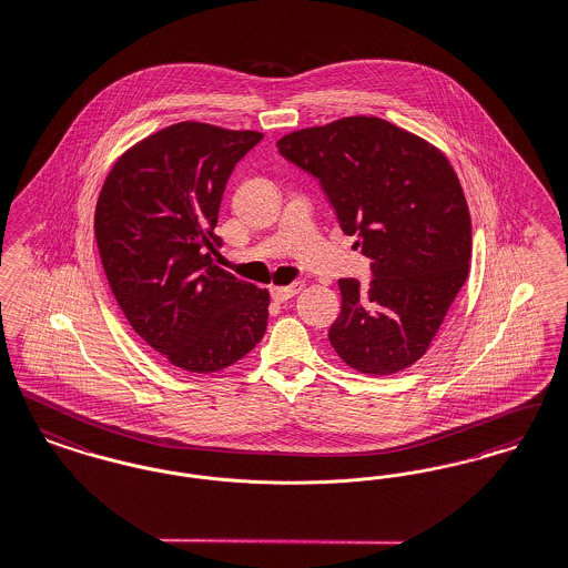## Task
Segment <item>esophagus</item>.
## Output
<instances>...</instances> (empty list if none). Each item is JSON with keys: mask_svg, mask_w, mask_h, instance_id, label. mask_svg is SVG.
<instances>
[{"mask_svg": "<svg viewBox=\"0 0 568 568\" xmlns=\"http://www.w3.org/2000/svg\"><path fill=\"white\" fill-rule=\"evenodd\" d=\"M301 288H303V282H298V280L297 282H293V284H288V286H271V298L282 303V301H288V298L295 297Z\"/></svg>", "mask_w": 568, "mask_h": 568, "instance_id": "esophagus-1", "label": "esophagus"}]
</instances>
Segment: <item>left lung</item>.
<instances>
[{
  "mask_svg": "<svg viewBox=\"0 0 568 568\" xmlns=\"http://www.w3.org/2000/svg\"><path fill=\"white\" fill-rule=\"evenodd\" d=\"M282 158L318 180L342 231L372 261V282L339 280L335 353L388 376L425 355L468 277L470 211L445 153L381 118L291 132Z\"/></svg>",
  "mask_w": 568,
  "mask_h": 568,
  "instance_id": "obj_1",
  "label": "left lung"
}]
</instances>
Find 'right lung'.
I'll use <instances>...</instances> for the list:
<instances>
[{
	"label": "right lung",
	"mask_w": 568,
	"mask_h": 568,
	"mask_svg": "<svg viewBox=\"0 0 568 568\" xmlns=\"http://www.w3.org/2000/svg\"><path fill=\"white\" fill-rule=\"evenodd\" d=\"M261 132L169 125L113 164L93 231L123 316L181 369L207 374L265 335L270 293L211 263L226 181Z\"/></svg>",
	"instance_id": "1"
}]
</instances>
